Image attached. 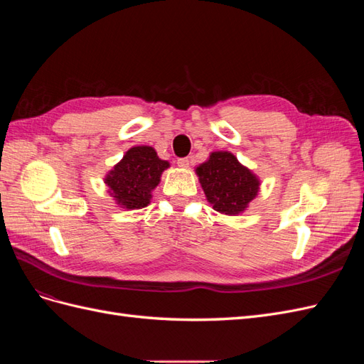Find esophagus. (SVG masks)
Returning <instances> with one entry per match:
<instances>
[{"label":"esophagus","mask_w":364,"mask_h":364,"mask_svg":"<svg viewBox=\"0 0 364 364\" xmlns=\"http://www.w3.org/2000/svg\"><path fill=\"white\" fill-rule=\"evenodd\" d=\"M178 165L181 168H186L190 165V159L188 158H179L178 159Z\"/></svg>","instance_id":"34e87169"}]
</instances>
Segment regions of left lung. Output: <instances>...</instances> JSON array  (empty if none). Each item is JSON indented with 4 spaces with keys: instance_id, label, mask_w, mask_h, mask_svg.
<instances>
[{
    "instance_id": "8db88e82",
    "label": "left lung",
    "mask_w": 364,
    "mask_h": 364,
    "mask_svg": "<svg viewBox=\"0 0 364 364\" xmlns=\"http://www.w3.org/2000/svg\"><path fill=\"white\" fill-rule=\"evenodd\" d=\"M208 202L215 211L235 215L255 199L259 181L229 151H214L196 168Z\"/></svg>"
}]
</instances>
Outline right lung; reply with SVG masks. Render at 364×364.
Instances as JSON below:
<instances>
[{"instance_id":"1","label":"right lung","mask_w":364,"mask_h":364,"mask_svg":"<svg viewBox=\"0 0 364 364\" xmlns=\"http://www.w3.org/2000/svg\"><path fill=\"white\" fill-rule=\"evenodd\" d=\"M168 165L167 161L158 158L153 147H132L114 170L109 171L105 183L121 208L141 209L150 203L151 191L158 186L161 174Z\"/></svg>"}]
</instances>
